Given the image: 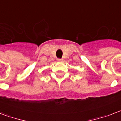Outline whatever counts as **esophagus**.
<instances>
[{
	"label": "esophagus",
	"mask_w": 121,
	"mask_h": 121,
	"mask_svg": "<svg viewBox=\"0 0 121 121\" xmlns=\"http://www.w3.org/2000/svg\"><path fill=\"white\" fill-rule=\"evenodd\" d=\"M57 61H59V62H62L63 61V59H58V60H57Z\"/></svg>",
	"instance_id": "esophagus-1"
}]
</instances>
